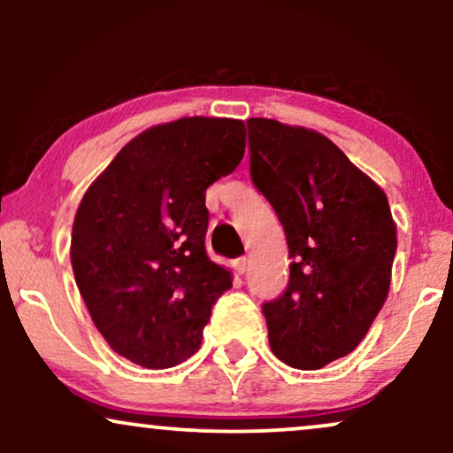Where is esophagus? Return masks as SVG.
Instances as JSON below:
<instances>
[{"label":"esophagus","instance_id":"obj_1","mask_svg":"<svg viewBox=\"0 0 453 453\" xmlns=\"http://www.w3.org/2000/svg\"><path fill=\"white\" fill-rule=\"evenodd\" d=\"M234 268H236L238 274H244V273H247V268H249V259L247 257H238L236 262H234Z\"/></svg>","mask_w":453,"mask_h":453}]
</instances>
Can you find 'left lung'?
I'll use <instances>...</instances> for the list:
<instances>
[{
    "label": "left lung",
    "mask_w": 453,
    "mask_h": 453,
    "mask_svg": "<svg viewBox=\"0 0 453 453\" xmlns=\"http://www.w3.org/2000/svg\"><path fill=\"white\" fill-rule=\"evenodd\" d=\"M251 179L288 238L289 283L264 304L270 349L317 371L360 345L389 294L396 223L386 191L315 129L249 119Z\"/></svg>",
    "instance_id": "8db88e82"
}]
</instances>
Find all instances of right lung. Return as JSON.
Instances as JSON below:
<instances>
[{
  "label": "right lung",
  "instance_id": "add662e5",
  "mask_svg": "<svg viewBox=\"0 0 453 453\" xmlns=\"http://www.w3.org/2000/svg\"><path fill=\"white\" fill-rule=\"evenodd\" d=\"M238 119L183 117L144 129L89 185L70 257L93 324L112 351L170 368L200 349L212 304L232 273L204 249L206 189L236 170Z\"/></svg>",
  "mask_w": 453,
  "mask_h": 453
}]
</instances>
